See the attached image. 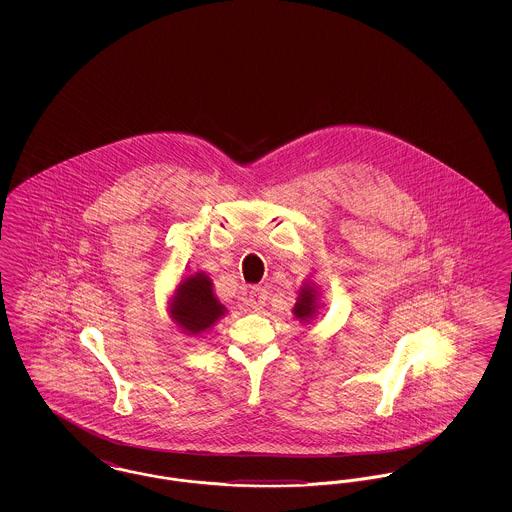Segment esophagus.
Returning a JSON list of instances; mask_svg holds the SVG:
<instances>
[{
  "label": "esophagus",
  "mask_w": 512,
  "mask_h": 512,
  "mask_svg": "<svg viewBox=\"0 0 512 512\" xmlns=\"http://www.w3.org/2000/svg\"><path fill=\"white\" fill-rule=\"evenodd\" d=\"M268 293L265 288H251L249 292V307L253 311H261L267 305Z\"/></svg>",
  "instance_id": "34e87169"
}]
</instances>
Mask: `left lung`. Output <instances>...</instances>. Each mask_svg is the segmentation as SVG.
Segmentation results:
<instances>
[{
	"instance_id": "1",
	"label": "left lung",
	"mask_w": 512,
	"mask_h": 512,
	"mask_svg": "<svg viewBox=\"0 0 512 512\" xmlns=\"http://www.w3.org/2000/svg\"><path fill=\"white\" fill-rule=\"evenodd\" d=\"M320 292H318L317 284L307 282L299 288V297L297 303L293 305V315L299 322H311L317 317L318 309H320Z\"/></svg>"
}]
</instances>
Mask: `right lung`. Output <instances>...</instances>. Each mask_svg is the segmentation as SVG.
Here are the masks:
<instances>
[{"mask_svg": "<svg viewBox=\"0 0 512 512\" xmlns=\"http://www.w3.org/2000/svg\"><path fill=\"white\" fill-rule=\"evenodd\" d=\"M169 301L172 322L188 336L205 334L226 315V307L213 292L211 278L201 270L184 276Z\"/></svg>", "mask_w": 512, "mask_h": 512, "instance_id": "1", "label": "right lung"}]
</instances>
